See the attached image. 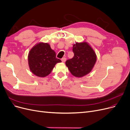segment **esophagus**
<instances>
[{"label":"esophagus","instance_id":"esophagus-1","mask_svg":"<svg viewBox=\"0 0 130 130\" xmlns=\"http://www.w3.org/2000/svg\"><path fill=\"white\" fill-rule=\"evenodd\" d=\"M66 58L65 57H64V58H61V61L63 62H64L66 61Z\"/></svg>","mask_w":130,"mask_h":130}]
</instances>
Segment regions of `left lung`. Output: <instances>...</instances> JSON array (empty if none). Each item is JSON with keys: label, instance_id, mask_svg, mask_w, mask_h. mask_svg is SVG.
I'll use <instances>...</instances> for the list:
<instances>
[{"label": "left lung", "instance_id": "8db88e82", "mask_svg": "<svg viewBox=\"0 0 130 130\" xmlns=\"http://www.w3.org/2000/svg\"><path fill=\"white\" fill-rule=\"evenodd\" d=\"M73 52L74 57L66 60V65L73 75L83 77L92 71L96 61V56L86 42L76 43L73 46Z\"/></svg>", "mask_w": 130, "mask_h": 130}]
</instances>
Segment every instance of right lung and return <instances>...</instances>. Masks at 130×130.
I'll return each mask as SVG.
<instances>
[{
    "instance_id": "1",
    "label": "right lung",
    "mask_w": 130,
    "mask_h": 130,
    "mask_svg": "<svg viewBox=\"0 0 130 130\" xmlns=\"http://www.w3.org/2000/svg\"><path fill=\"white\" fill-rule=\"evenodd\" d=\"M55 52L47 43H40L34 46L28 55V64L33 74L39 77L49 75L57 62Z\"/></svg>"
}]
</instances>
